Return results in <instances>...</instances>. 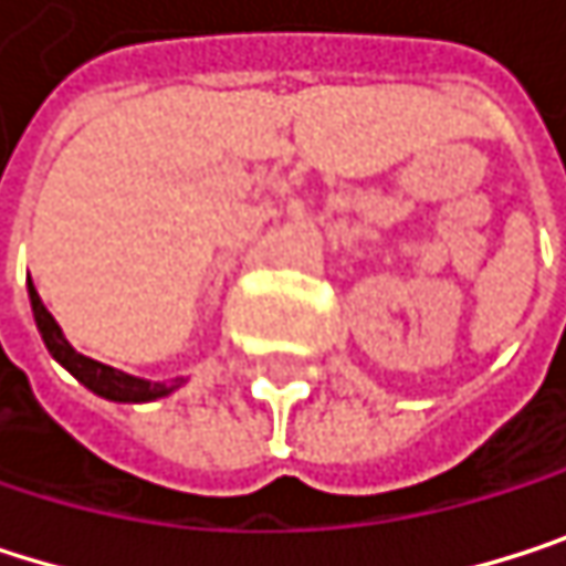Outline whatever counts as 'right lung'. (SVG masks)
<instances>
[{
  "label": "right lung",
  "instance_id": "add662e5",
  "mask_svg": "<svg viewBox=\"0 0 566 566\" xmlns=\"http://www.w3.org/2000/svg\"><path fill=\"white\" fill-rule=\"evenodd\" d=\"M29 302H32V315H35V325H39V332H42L45 348H49L52 358H55L62 368H69L88 391H95V395H102V398H108V401H155V398H161V395H168V391L175 388V385L165 388V385H151V381L122 375V371H115V368H108V365H102V361H92V358L78 355V352L65 342V335H62V328L55 325V318L45 312V305H42V298H39V292H35L32 281H29Z\"/></svg>",
  "mask_w": 566,
  "mask_h": 566
}]
</instances>
